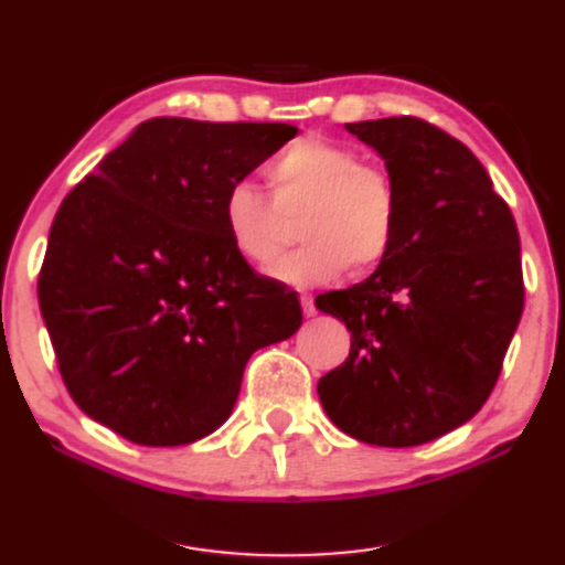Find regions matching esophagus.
<instances>
[{
	"instance_id": "obj_1",
	"label": "esophagus",
	"mask_w": 565,
	"mask_h": 565,
	"mask_svg": "<svg viewBox=\"0 0 565 565\" xmlns=\"http://www.w3.org/2000/svg\"><path fill=\"white\" fill-rule=\"evenodd\" d=\"M301 312H305V317H315L317 309H315V301L309 294H301Z\"/></svg>"
}]
</instances>
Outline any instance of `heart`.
<instances>
[{
    "label": "heart",
    "instance_id": "b5f03b06",
    "mask_svg": "<svg viewBox=\"0 0 565 565\" xmlns=\"http://www.w3.org/2000/svg\"><path fill=\"white\" fill-rule=\"evenodd\" d=\"M271 195L253 181H235L222 196V225L235 253L253 266L279 258L289 222L301 214L297 235L305 243L268 268L291 286H315L351 271L376 268L392 250L399 196L381 166L361 163L353 148L322 138L297 140L266 171Z\"/></svg>",
    "mask_w": 565,
    "mask_h": 565
}]
</instances>
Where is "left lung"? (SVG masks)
<instances>
[{
	"instance_id": "obj_1",
	"label": "left lung",
	"mask_w": 565,
	"mask_h": 565,
	"mask_svg": "<svg viewBox=\"0 0 565 565\" xmlns=\"http://www.w3.org/2000/svg\"><path fill=\"white\" fill-rule=\"evenodd\" d=\"M345 130L384 158L399 220L369 279L315 299L351 330L317 394L351 438L412 448L489 399L522 317L520 235L479 158L440 127L386 117Z\"/></svg>"
}]
</instances>
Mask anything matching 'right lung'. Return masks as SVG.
Returning <instances> with one entry per match:
<instances>
[{"label": "right lung", "instance_id": "1", "mask_svg": "<svg viewBox=\"0 0 565 565\" xmlns=\"http://www.w3.org/2000/svg\"><path fill=\"white\" fill-rule=\"evenodd\" d=\"M294 135L153 117L63 200L38 299L84 415L150 448L202 440L233 412L250 355L299 330L297 294L237 256L220 214Z\"/></svg>", "mask_w": 565, "mask_h": 565}]
</instances>
